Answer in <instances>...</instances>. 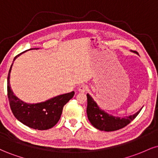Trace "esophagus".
<instances>
[{"instance_id": "1", "label": "esophagus", "mask_w": 158, "mask_h": 158, "mask_svg": "<svg viewBox=\"0 0 158 158\" xmlns=\"http://www.w3.org/2000/svg\"><path fill=\"white\" fill-rule=\"evenodd\" d=\"M88 90V86L86 85H81L78 88V90L81 93H84V92Z\"/></svg>"}]
</instances>
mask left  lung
<instances>
[{
	"label": "left lung",
	"instance_id": "obj_1",
	"mask_svg": "<svg viewBox=\"0 0 158 158\" xmlns=\"http://www.w3.org/2000/svg\"><path fill=\"white\" fill-rule=\"evenodd\" d=\"M88 98V106H87V115L92 126L100 131H113L124 128L127 125L133 120L138 115L142 108L133 115L123 117L122 118L115 117L106 113L98 106L97 102L94 100L88 94H87Z\"/></svg>",
	"mask_w": 158,
	"mask_h": 158
}]
</instances>
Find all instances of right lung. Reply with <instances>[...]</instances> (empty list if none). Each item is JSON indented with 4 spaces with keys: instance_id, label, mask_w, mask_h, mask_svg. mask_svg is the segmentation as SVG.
I'll return each mask as SVG.
<instances>
[{
    "instance_id": "right-lung-1",
    "label": "right lung",
    "mask_w": 158,
    "mask_h": 158,
    "mask_svg": "<svg viewBox=\"0 0 158 158\" xmlns=\"http://www.w3.org/2000/svg\"><path fill=\"white\" fill-rule=\"evenodd\" d=\"M23 52L16 56L13 61H15L16 58ZM12 67V64L10 67L7 78V91L11 110L15 118L23 125L33 129L47 130L52 128L59 122L62 113L63 107L70 99L73 98L74 91L61 94L46 100L45 102L35 104L24 102L16 97L11 89L10 79Z\"/></svg>"
}]
</instances>
